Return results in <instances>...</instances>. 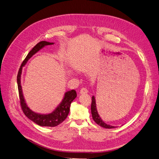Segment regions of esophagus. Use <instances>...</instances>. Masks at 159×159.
Here are the masks:
<instances>
[{
	"instance_id": "esophagus-1",
	"label": "esophagus",
	"mask_w": 159,
	"mask_h": 159,
	"mask_svg": "<svg viewBox=\"0 0 159 159\" xmlns=\"http://www.w3.org/2000/svg\"><path fill=\"white\" fill-rule=\"evenodd\" d=\"M88 92H89V90L86 88H82L80 90V94H86V93H88Z\"/></svg>"
}]
</instances>
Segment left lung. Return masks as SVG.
Segmentation results:
<instances>
[{
	"instance_id": "8db88e82",
	"label": "left lung",
	"mask_w": 159,
	"mask_h": 159,
	"mask_svg": "<svg viewBox=\"0 0 159 159\" xmlns=\"http://www.w3.org/2000/svg\"><path fill=\"white\" fill-rule=\"evenodd\" d=\"M91 113H92V116H93V118L94 121L100 126L106 128V129H112V128L116 127L115 126H111V125L105 124V123L102 121V120L100 118V116L98 114V111H97V109H96V100H95L94 96L92 97Z\"/></svg>"
}]
</instances>
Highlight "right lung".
Here are the masks:
<instances>
[{
    "label": "right lung",
    "instance_id": "obj_1",
    "mask_svg": "<svg viewBox=\"0 0 159 159\" xmlns=\"http://www.w3.org/2000/svg\"><path fill=\"white\" fill-rule=\"evenodd\" d=\"M53 43H50L45 42V41H42L35 45L33 49L30 51L26 57L23 61L22 63L20 68L19 69L18 75H17V83H18V93H19V98H20V103L21 106L22 110L24 112V114L25 116L28 117V118L33 121L35 124L40 125V126H45V127H55L61 124L67 117L69 110H70V106L71 102L76 97V93L75 90H72L66 92L65 94L64 98L61 102V103L58 106L57 108L53 111L52 113L49 114H36L35 112L32 111L25 104V100L24 98L21 84H20V76L22 74V66L25 65L27 63V61L31 58L32 56L37 53L39 50L43 48L44 46L48 45H52Z\"/></svg>",
    "mask_w": 159,
    "mask_h": 159
}]
</instances>
